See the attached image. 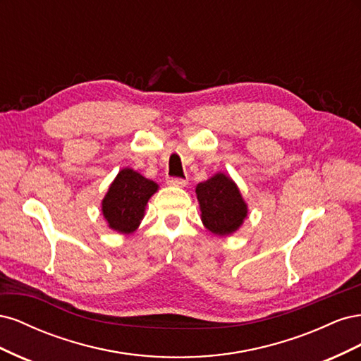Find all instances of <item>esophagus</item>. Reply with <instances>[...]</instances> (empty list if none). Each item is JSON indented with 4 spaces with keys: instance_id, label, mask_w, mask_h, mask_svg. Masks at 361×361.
Instances as JSON below:
<instances>
[{
    "instance_id": "obj_1",
    "label": "esophagus",
    "mask_w": 361,
    "mask_h": 361,
    "mask_svg": "<svg viewBox=\"0 0 361 361\" xmlns=\"http://www.w3.org/2000/svg\"><path fill=\"white\" fill-rule=\"evenodd\" d=\"M167 183L173 185V187H185V185L188 183V179H185V178H169Z\"/></svg>"
}]
</instances>
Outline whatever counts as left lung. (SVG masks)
Listing matches in <instances>:
<instances>
[{"label":"left lung","mask_w":361,"mask_h":361,"mask_svg":"<svg viewBox=\"0 0 361 361\" xmlns=\"http://www.w3.org/2000/svg\"><path fill=\"white\" fill-rule=\"evenodd\" d=\"M200 203L202 221L207 231L215 235H228L243 224L247 216L244 203L235 182L223 173L215 174L209 180L195 188Z\"/></svg>","instance_id":"left-lung-1"}]
</instances>
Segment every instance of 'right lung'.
Segmentation results:
<instances>
[{
  "label": "right lung",
  "mask_w": 361,
  "mask_h": 361,
  "mask_svg": "<svg viewBox=\"0 0 361 361\" xmlns=\"http://www.w3.org/2000/svg\"><path fill=\"white\" fill-rule=\"evenodd\" d=\"M158 190L154 180L123 169L117 174L102 202V212L113 231L130 233L138 227L150 195Z\"/></svg>",
  "instance_id": "right-lung-1"
}]
</instances>
